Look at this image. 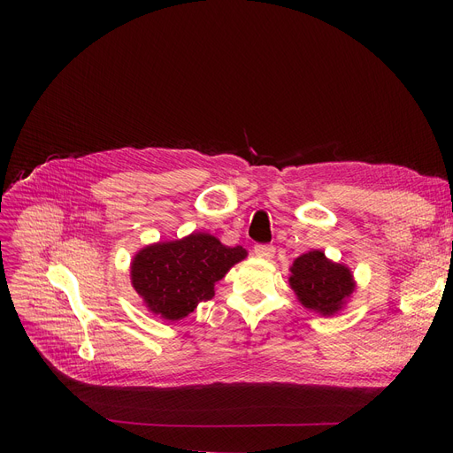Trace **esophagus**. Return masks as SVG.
Returning a JSON list of instances; mask_svg holds the SVG:
<instances>
[{
    "mask_svg": "<svg viewBox=\"0 0 453 453\" xmlns=\"http://www.w3.org/2000/svg\"><path fill=\"white\" fill-rule=\"evenodd\" d=\"M253 253L260 258H272L275 255V248L273 246H268V244H257L253 248Z\"/></svg>",
    "mask_w": 453,
    "mask_h": 453,
    "instance_id": "34e87169",
    "label": "esophagus"
}]
</instances>
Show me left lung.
<instances>
[{
	"mask_svg": "<svg viewBox=\"0 0 453 453\" xmlns=\"http://www.w3.org/2000/svg\"><path fill=\"white\" fill-rule=\"evenodd\" d=\"M290 272V287L301 304L321 316L340 312L356 288L350 270L332 263L319 250L297 257Z\"/></svg>",
	"mask_w": 453,
	"mask_h": 453,
	"instance_id": "left-lung-1",
	"label": "left lung"
}]
</instances>
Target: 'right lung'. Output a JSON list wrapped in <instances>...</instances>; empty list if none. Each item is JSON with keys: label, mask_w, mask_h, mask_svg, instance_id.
I'll list each match as a JSON object with an SVG mask.
<instances>
[{"label": "right lung", "mask_w": 453, "mask_h": 453, "mask_svg": "<svg viewBox=\"0 0 453 453\" xmlns=\"http://www.w3.org/2000/svg\"><path fill=\"white\" fill-rule=\"evenodd\" d=\"M242 246H224L209 233L142 248L132 260V287L149 311L178 321L214 296V282L246 258Z\"/></svg>", "instance_id": "obj_1"}]
</instances>
